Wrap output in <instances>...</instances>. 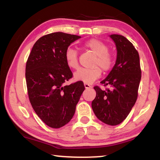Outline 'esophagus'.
<instances>
[{"instance_id":"1","label":"esophagus","mask_w":160,"mask_h":160,"mask_svg":"<svg viewBox=\"0 0 160 160\" xmlns=\"http://www.w3.org/2000/svg\"><path fill=\"white\" fill-rule=\"evenodd\" d=\"M84 86H85V89H90L92 88V86L90 85H89V84H84Z\"/></svg>"}]
</instances>
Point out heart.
I'll return each instance as SVG.
<instances>
[{
  "mask_svg": "<svg viewBox=\"0 0 160 160\" xmlns=\"http://www.w3.org/2000/svg\"><path fill=\"white\" fill-rule=\"evenodd\" d=\"M84 48L90 50L97 56L94 63V66L101 68L103 71L107 72L111 69L113 65V58L109 53V48L108 46L99 39H92L84 44ZM67 66L70 68L77 69L78 63V51L73 48H68L65 53ZM99 67L93 68H80L73 75L75 80L80 81L85 84H91L101 76L102 70Z\"/></svg>",
  "mask_w": 160,
  "mask_h": 160,
  "instance_id": "1",
  "label": "heart"
}]
</instances>
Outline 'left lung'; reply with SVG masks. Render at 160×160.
Instances as JSON below:
<instances>
[{
    "label": "left lung",
    "mask_w": 160,
    "mask_h": 160,
    "mask_svg": "<svg viewBox=\"0 0 160 160\" xmlns=\"http://www.w3.org/2000/svg\"><path fill=\"white\" fill-rule=\"evenodd\" d=\"M109 37L116 44L117 56L114 66L101 83L112 89L94 87L97 94L92 108L103 123L116 126L125 120L136 102L141 69L138 52L132 43L122 35Z\"/></svg>",
    "instance_id": "left-lung-1"
}]
</instances>
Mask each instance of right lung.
I'll use <instances>...</instances> for the list:
<instances>
[{
  "instance_id": "add662e5",
  "label": "right lung",
  "mask_w": 160,
  "mask_h": 160,
  "mask_svg": "<svg viewBox=\"0 0 160 160\" xmlns=\"http://www.w3.org/2000/svg\"><path fill=\"white\" fill-rule=\"evenodd\" d=\"M80 37L63 32L44 35L34 44L27 61L29 101L37 116L51 128H61L71 120L85 90L80 81L63 85L72 77L65 53L70 44Z\"/></svg>"
}]
</instances>
